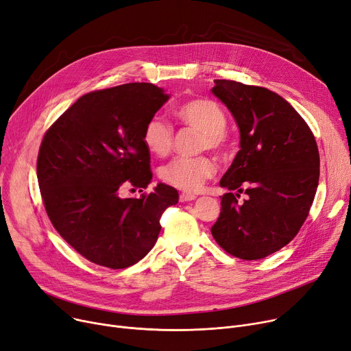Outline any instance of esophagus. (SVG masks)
I'll use <instances>...</instances> for the list:
<instances>
[{"label": "esophagus", "instance_id": "34e87169", "mask_svg": "<svg viewBox=\"0 0 351 351\" xmlns=\"http://www.w3.org/2000/svg\"><path fill=\"white\" fill-rule=\"evenodd\" d=\"M195 199H196V196L192 195V193H180V196H179L180 202H191V200H195Z\"/></svg>", "mask_w": 351, "mask_h": 351}]
</instances>
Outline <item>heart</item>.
Segmentation results:
<instances>
[{"label": "heart", "instance_id": "obj_1", "mask_svg": "<svg viewBox=\"0 0 351 351\" xmlns=\"http://www.w3.org/2000/svg\"><path fill=\"white\" fill-rule=\"evenodd\" d=\"M182 123L202 132V149H220L225 145L226 115L225 110L212 99L195 98L183 102L176 109ZM142 143L146 151L155 156H166L173 146V129L160 117L147 119L142 131ZM216 172V165L209 156L175 158L163 165L159 176L168 185L180 191L195 192Z\"/></svg>", "mask_w": 351, "mask_h": 351}]
</instances>
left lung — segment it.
<instances>
[{"label": "left lung", "instance_id": "obj_1", "mask_svg": "<svg viewBox=\"0 0 351 351\" xmlns=\"http://www.w3.org/2000/svg\"><path fill=\"white\" fill-rule=\"evenodd\" d=\"M212 94L233 115L239 151L220 179L225 193L210 232L217 245L243 261L280 250L298 234L315 199L320 158L315 135L286 99L262 86L216 80ZM245 188L248 197H237Z\"/></svg>", "mask_w": 351, "mask_h": 351}]
</instances>
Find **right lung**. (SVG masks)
I'll use <instances>...</instances> for the list:
<instances>
[{"label":"right lung","instance_id":"add662e5","mask_svg":"<svg viewBox=\"0 0 351 351\" xmlns=\"http://www.w3.org/2000/svg\"><path fill=\"white\" fill-rule=\"evenodd\" d=\"M168 99L146 82L89 92L43 139L36 176L47 215L92 263L109 269L138 263L158 241L162 213L178 204V191L165 183L139 199L119 195L125 186L151 183L142 131Z\"/></svg>","mask_w":351,"mask_h":351}]
</instances>
